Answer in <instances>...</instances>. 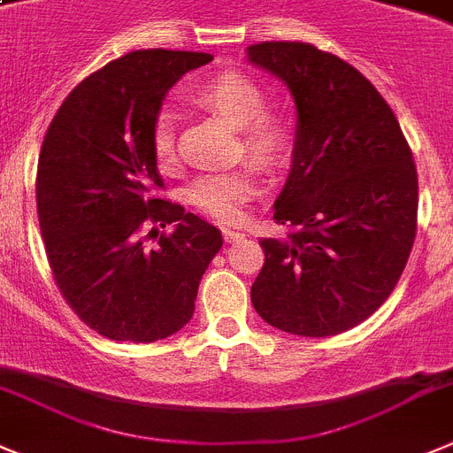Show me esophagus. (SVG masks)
I'll use <instances>...</instances> for the list:
<instances>
[{
    "mask_svg": "<svg viewBox=\"0 0 453 453\" xmlns=\"http://www.w3.org/2000/svg\"><path fill=\"white\" fill-rule=\"evenodd\" d=\"M222 235L226 242H238V240L244 238L242 231H238V229H222Z\"/></svg>",
    "mask_w": 453,
    "mask_h": 453,
    "instance_id": "esophagus-1",
    "label": "esophagus"
}]
</instances>
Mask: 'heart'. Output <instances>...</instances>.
I'll list each match as a JSON object with an SVG mask.
<instances>
[{
  "label": "heart",
  "mask_w": 453,
  "mask_h": 453,
  "mask_svg": "<svg viewBox=\"0 0 453 453\" xmlns=\"http://www.w3.org/2000/svg\"><path fill=\"white\" fill-rule=\"evenodd\" d=\"M190 101L219 114L240 130V152L260 164L276 168L288 159L294 143V123L280 107L263 105L265 89L256 78L242 72H222L211 76L190 91ZM150 148L159 170L177 165V143L170 116H159L152 127ZM258 193L251 170H234L199 177L188 190V197L199 211L219 222H238L249 199Z\"/></svg>",
  "instance_id": "heart-1"
}]
</instances>
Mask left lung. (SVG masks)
Masks as SVG:
<instances>
[{
    "label": "left lung",
    "instance_id": "8db88e82",
    "mask_svg": "<svg viewBox=\"0 0 453 453\" xmlns=\"http://www.w3.org/2000/svg\"><path fill=\"white\" fill-rule=\"evenodd\" d=\"M296 105L292 168L263 238L256 312L278 330L332 337L366 321L395 289L416 240L418 173L395 114L371 81L305 42L247 47Z\"/></svg>",
    "mask_w": 453,
    "mask_h": 453
}]
</instances>
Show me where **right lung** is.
I'll use <instances>...</instances> for the list:
<instances>
[{
  "instance_id": "add662e5",
  "label": "right lung",
  "mask_w": 453,
  "mask_h": 453,
  "mask_svg": "<svg viewBox=\"0 0 453 453\" xmlns=\"http://www.w3.org/2000/svg\"><path fill=\"white\" fill-rule=\"evenodd\" d=\"M209 53L132 51L91 73L53 116L37 161V218L53 278L73 312L114 342L152 343L193 317L222 234L164 186L150 148L165 94ZM173 234L140 235V224ZM157 244L148 248L145 239Z\"/></svg>"
}]
</instances>
